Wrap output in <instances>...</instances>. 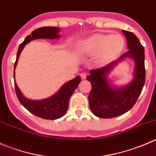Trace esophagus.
Instances as JSON below:
<instances>
[{"instance_id": "esophagus-1", "label": "esophagus", "mask_w": 156, "mask_h": 156, "mask_svg": "<svg viewBox=\"0 0 156 156\" xmlns=\"http://www.w3.org/2000/svg\"><path fill=\"white\" fill-rule=\"evenodd\" d=\"M80 76H81V78H82V79H85L86 76H87V73H85V72H82V73L80 74Z\"/></svg>"}]
</instances>
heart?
<instances>
[{
	"mask_svg": "<svg viewBox=\"0 0 156 156\" xmlns=\"http://www.w3.org/2000/svg\"><path fill=\"white\" fill-rule=\"evenodd\" d=\"M125 46V40L120 34H94L79 43L82 52L99 55L100 62L105 63L116 58Z\"/></svg>",
	"mask_w": 156,
	"mask_h": 156,
	"instance_id": "b5f03b06",
	"label": "heart"
}]
</instances>
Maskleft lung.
<instances>
[{
	"label": "left lung",
	"mask_w": 156,
	"mask_h": 156,
	"mask_svg": "<svg viewBox=\"0 0 156 156\" xmlns=\"http://www.w3.org/2000/svg\"><path fill=\"white\" fill-rule=\"evenodd\" d=\"M123 33L126 36L129 51L104 67L91 69L87 76L91 84L89 106L92 113L100 118H113L129 111L136 102L145 84L144 48L133 33L126 30H123ZM126 57H132L135 61L134 80L123 89H112L105 75L114 64Z\"/></svg>",
	"instance_id": "left-lung-1"
}]
</instances>
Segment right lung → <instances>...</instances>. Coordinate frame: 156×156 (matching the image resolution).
Instances as JSON below:
<instances>
[{"instance_id": "1", "label": "right lung", "mask_w": 156, "mask_h": 156, "mask_svg": "<svg viewBox=\"0 0 156 156\" xmlns=\"http://www.w3.org/2000/svg\"><path fill=\"white\" fill-rule=\"evenodd\" d=\"M58 31L59 29L57 27H44L36 29L32 32L31 35L27 36L18 49L16 59L14 63V71L17 64L20 54L26 44H27L31 40H36V39H55V38L56 39L59 37V35L58 34ZM14 71H13V78H15ZM81 77L77 76L74 79L65 84L55 94L43 101H30L24 98L14 81L15 91L20 104L30 113L34 114L35 116L46 120H56L64 116L65 113H66L69 107L71 96L81 82Z\"/></svg>"}]
</instances>
